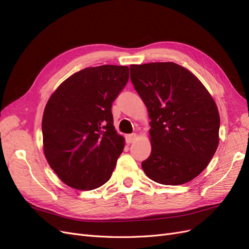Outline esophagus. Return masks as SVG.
Segmentation results:
<instances>
[{
	"label": "esophagus",
	"instance_id": "obj_1",
	"mask_svg": "<svg viewBox=\"0 0 249 249\" xmlns=\"http://www.w3.org/2000/svg\"><path fill=\"white\" fill-rule=\"evenodd\" d=\"M136 137H137V135L135 134V133L130 134V135H126V136H125V142H126V143H132V142L135 141V139H136Z\"/></svg>",
	"mask_w": 249,
	"mask_h": 249
}]
</instances>
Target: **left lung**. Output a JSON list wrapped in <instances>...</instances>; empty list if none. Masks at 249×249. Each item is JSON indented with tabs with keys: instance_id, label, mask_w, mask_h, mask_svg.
<instances>
[{
	"instance_id": "left-lung-1",
	"label": "left lung",
	"mask_w": 249,
	"mask_h": 249,
	"mask_svg": "<svg viewBox=\"0 0 249 249\" xmlns=\"http://www.w3.org/2000/svg\"><path fill=\"white\" fill-rule=\"evenodd\" d=\"M130 71L152 119V153L142 169L159 184L188 183L208 166L219 143L214 100L192 72L177 63L131 65Z\"/></svg>"
}]
</instances>
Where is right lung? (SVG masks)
<instances>
[{"label": "right lung", "mask_w": 249, "mask_h": 249, "mask_svg": "<svg viewBox=\"0 0 249 249\" xmlns=\"http://www.w3.org/2000/svg\"><path fill=\"white\" fill-rule=\"evenodd\" d=\"M129 80V67H87L66 79L43 112V152L60 179L78 190L101 187L124 146L113 125L112 104Z\"/></svg>", "instance_id": "right-lung-1"}]
</instances>
